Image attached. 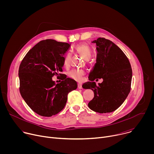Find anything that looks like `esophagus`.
I'll use <instances>...</instances> for the list:
<instances>
[{"label":"esophagus","instance_id":"1","mask_svg":"<svg viewBox=\"0 0 154 154\" xmlns=\"http://www.w3.org/2000/svg\"><path fill=\"white\" fill-rule=\"evenodd\" d=\"M78 88L79 89H82V86L81 84H78Z\"/></svg>","mask_w":154,"mask_h":154}]
</instances>
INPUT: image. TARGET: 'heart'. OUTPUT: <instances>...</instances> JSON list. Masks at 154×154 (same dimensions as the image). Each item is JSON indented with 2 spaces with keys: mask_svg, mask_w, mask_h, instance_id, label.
Wrapping results in <instances>:
<instances>
[{
  "mask_svg": "<svg viewBox=\"0 0 154 154\" xmlns=\"http://www.w3.org/2000/svg\"><path fill=\"white\" fill-rule=\"evenodd\" d=\"M75 51L81 55L83 58L86 60H89L91 57V50L90 46L86 44H80L75 48ZM63 64L65 67H68L70 64V55L66 54L64 57ZM85 75V72L79 69H72L68 73L69 78L75 80L77 82H82L83 77Z\"/></svg>",
  "mask_w": 154,
  "mask_h": 154,
  "instance_id": "heart-1",
  "label": "heart"
}]
</instances>
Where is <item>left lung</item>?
<instances>
[{"label": "left lung", "instance_id": "1", "mask_svg": "<svg viewBox=\"0 0 154 154\" xmlns=\"http://www.w3.org/2000/svg\"><path fill=\"white\" fill-rule=\"evenodd\" d=\"M92 42L96 45V63L90 73V82L82 87L94 91V97L88 103L91 109L99 113H110L118 109L128 96L132 70L126 55L112 41L99 38ZM96 78L103 79L98 86L93 82Z\"/></svg>", "mask_w": 154, "mask_h": 154}]
</instances>
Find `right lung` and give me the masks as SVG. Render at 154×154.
<instances>
[{
    "instance_id": "obj_1",
    "label": "right lung",
    "mask_w": 154,
    "mask_h": 154,
    "mask_svg": "<svg viewBox=\"0 0 154 154\" xmlns=\"http://www.w3.org/2000/svg\"><path fill=\"white\" fill-rule=\"evenodd\" d=\"M71 45L54 39L39 41L26 55L19 68L20 95L38 115L50 117L64 108L69 92L77 85L69 78L56 84L54 75L62 72L64 55Z\"/></svg>"
}]
</instances>
